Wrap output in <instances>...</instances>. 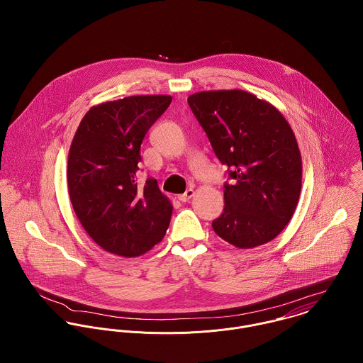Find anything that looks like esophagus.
I'll list each match as a JSON object with an SVG mask.
<instances>
[{
    "label": "esophagus",
    "instance_id": "esophagus-1",
    "mask_svg": "<svg viewBox=\"0 0 363 363\" xmlns=\"http://www.w3.org/2000/svg\"><path fill=\"white\" fill-rule=\"evenodd\" d=\"M193 196H194V190H193V189H187V190H186V193H183V194H180V196H177V199H179L182 203H186V201H189Z\"/></svg>",
    "mask_w": 363,
    "mask_h": 363
}]
</instances>
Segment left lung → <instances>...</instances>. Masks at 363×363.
<instances>
[{"label": "left lung", "instance_id": "left-lung-1", "mask_svg": "<svg viewBox=\"0 0 363 363\" xmlns=\"http://www.w3.org/2000/svg\"><path fill=\"white\" fill-rule=\"evenodd\" d=\"M187 102L215 155L230 167L215 233L239 249L271 242L291 220L302 189V156L289 123L240 89L197 92Z\"/></svg>", "mask_w": 363, "mask_h": 363}]
</instances>
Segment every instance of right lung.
I'll use <instances>...</instances> for the list:
<instances>
[{
  "label": "right lung",
  "instance_id": "1",
  "mask_svg": "<svg viewBox=\"0 0 363 363\" xmlns=\"http://www.w3.org/2000/svg\"><path fill=\"white\" fill-rule=\"evenodd\" d=\"M169 95L128 96L91 107L72 138L67 183L72 208L104 250L138 257L157 245L170 222L172 203L155 179L137 186L147 131L169 107Z\"/></svg>",
  "mask_w": 363,
  "mask_h": 363
}]
</instances>
